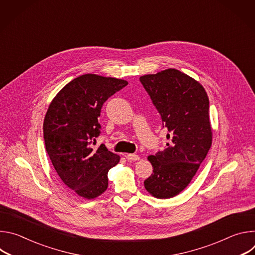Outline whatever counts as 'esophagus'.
<instances>
[{"instance_id":"esophagus-1","label":"esophagus","mask_w":255,"mask_h":255,"mask_svg":"<svg viewBox=\"0 0 255 255\" xmlns=\"http://www.w3.org/2000/svg\"><path fill=\"white\" fill-rule=\"evenodd\" d=\"M125 156L128 160H139L140 159L139 155H137V154H125Z\"/></svg>"}]
</instances>
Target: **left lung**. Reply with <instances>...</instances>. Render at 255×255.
<instances>
[{
  "instance_id": "8db88e82",
  "label": "left lung",
  "mask_w": 255,
  "mask_h": 255,
  "mask_svg": "<svg viewBox=\"0 0 255 255\" xmlns=\"http://www.w3.org/2000/svg\"><path fill=\"white\" fill-rule=\"evenodd\" d=\"M169 132L167 148L149 155L153 173L144 180L157 199H169L191 183L212 145L209 98L195 79L174 68L140 77Z\"/></svg>"
}]
</instances>
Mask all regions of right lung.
Here are the masks:
<instances>
[{"label": "right lung", "instance_id": "add662e5", "mask_svg": "<svg viewBox=\"0 0 255 255\" xmlns=\"http://www.w3.org/2000/svg\"><path fill=\"white\" fill-rule=\"evenodd\" d=\"M127 85L116 78L83 75L65 85L47 109L46 151L63 184L82 198L101 196L108 188V171L120 161L104 144L93 148L92 143L101 133L98 118L103 104Z\"/></svg>", "mask_w": 255, "mask_h": 255}]
</instances>
